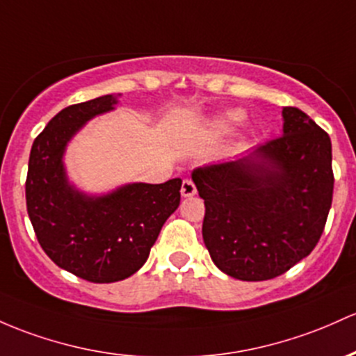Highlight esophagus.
Returning <instances> with one entry per match:
<instances>
[{"mask_svg":"<svg viewBox=\"0 0 356 356\" xmlns=\"http://www.w3.org/2000/svg\"><path fill=\"white\" fill-rule=\"evenodd\" d=\"M196 193H197V189H196V186H194V182L191 181V179H184V181H182V187H181L182 196L191 197V196H194Z\"/></svg>","mask_w":356,"mask_h":356,"instance_id":"obj_1","label":"esophagus"}]
</instances>
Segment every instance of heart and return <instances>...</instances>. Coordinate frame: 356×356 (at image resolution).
<instances>
[{"label": "heart", "mask_w": 356, "mask_h": 356, "mask_svg": "<svg viewBox=\"0 0 356 356\" xmlns=\"http://www.w3.org/2000/svg\"><path fill=\"white\" fill-rule=\"evenodd\" d=\"M245 113L240 111V109H233V111L226 113L225 116L221 118V124L222 127H233V124H238L240 121H243Z\"/></svg>", "instance_id": "obj_1"}]
</instances>
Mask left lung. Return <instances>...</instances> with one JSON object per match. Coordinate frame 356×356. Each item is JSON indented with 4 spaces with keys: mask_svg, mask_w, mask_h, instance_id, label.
Listing matches in <instances>:
<instances>
[{
    "mask_svg": "<svg viewBox=\"0 0 356 356\" xmlns=\"http://www.w3.org/2000/svg\"><path fill=\"white\" fill-rule=\"evenodd\" d=\"M284 135L229 162L199 167L202 238L214 265L238 280L286 273L318 245L333 201L330 135L299 108Z\"/></svg>",
    "mask_w": 356,
    "mask_h": 356,
    "instance_id": "left-lung-1",
    "label": "left lung"
}]
</instances>
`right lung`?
Returning a JSON list of instances; mask_svg holds the SVG:
<instances>
[{"mask_svg": "<svg viewBox=\"0 0 356 356\" xmlns=\"http://www.w3.org/2000/svg\"><path fill=\"white\" fill-rule=\"evenodd\" d=\"M116 103V96L106 95L57 113L35 138L25 184L40 247L58 267L95 284L118 282L140 270L181 202V179L134 182L104 196H88L69 182L62 157L70 138Z\"/></svg>", "mask_w": 356, "mask_h": 356, "instance_id": "add662e5", "label": "right lung"}]
</instances>
